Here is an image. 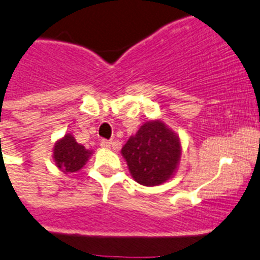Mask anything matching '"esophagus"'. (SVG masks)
I'll return each mask as SVG.
<instances>
[{"label": "esophagus", "instance_id": "obj_1", "mask_svg": "<svg viewBox=\"0 0 260 260\" xmlns=\"http://www.w3.org/2000/svg\"><path fill=\"white\" fill-rule=\"evenodd\" d=\"M111 144H113V142H111L110 140H101L100 142L101 147H104V149H109V147L111 146Z\"/></svg>", "mask_w": 260, "mask_h": 260}]
</instances>
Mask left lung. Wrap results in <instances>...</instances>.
<instances>
[{"instance_id":"obj_1","label":"left lung","mask_w":260,"mask_h":260,"mask_svg":"<svg viewBox=\"0 0 260 260\" xmlns=\"http://www.w3.org/2000/svg\"><path fill=\"white\" fill-rule=\"evenodd\" d=\"M122 154L133 178L144 186H157L176 172L179 138L160 120L147 122L123 146Z\"/></svg>"}]
</instances>
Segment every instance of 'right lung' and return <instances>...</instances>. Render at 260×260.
<instances>
[{
    "instance_id": "1",
    "label": "right lung",
    "mask_w": 260,
    "mask_h": 260,
    "mask_svg": "<svg viewBox=\"0 0 260 260\" xmlns=\"http://www.w3.org/2000/svg\"><path fill=\"white\" fill-rule=\"evenodd\" d=\"M91 154L92 151L84 149V146L79 145L70 135L57 141L53 149L55 163L65 173L78 172L86 164Z\"/></svg>"
}]
</instances>
